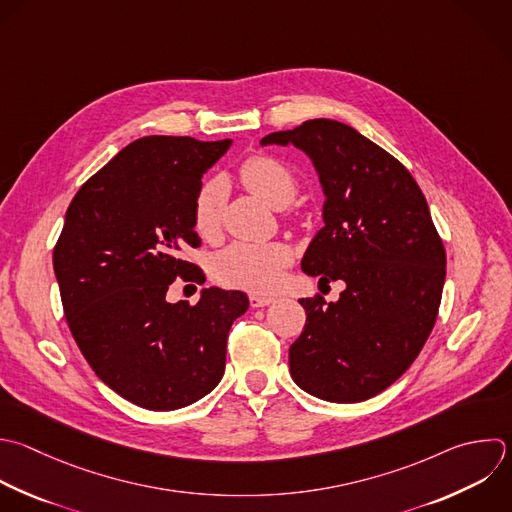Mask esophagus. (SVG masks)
<instances>
[{"mask_svg":"<svg viewBox=\"0 0 512 512\" xmlns=\"http://www.w3.org/2000/svg\"><path fill=\"white\" fill-rule=\"evenodd\" d=\"M276 298L274 296H264V294H250V306L252 308H262L272 304Z\"/></svg>","mask_w":512,"mask_h":512,"instance_id":"1","label":"esophagus"}]
</instances>
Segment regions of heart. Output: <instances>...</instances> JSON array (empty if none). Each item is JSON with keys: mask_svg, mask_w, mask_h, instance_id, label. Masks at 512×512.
<instances>
[{"mask_svg": "<svg viewBox=\"0 0 512 512\" xmlns=\"http://www.w3.org/2000/svg\"><path fill=\"white\" fill-rule=\"evenodd\" d=\"M242 184L272 208H286L296 192L298 182L292 170L276 158L254 156L240 168ZM226 188L224 182L208 180L194 200V230L210 238L220 226ZM292 248L286 242H234L212 258V276L232 288L266 292L272 290L282 270L292 262Z\"/></svg>", "mask_w": 512, "mask_h": 512, "instance_id": "b5f03b06", "label": "heart"}]
</instances>
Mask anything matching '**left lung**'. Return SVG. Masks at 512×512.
Listing matches in <instances>:
<instances>
[{"instance_id":"8db88e82","label":"left lung","mask_w":512,"mask_h":512,"mask_svg":"<svg viewBox=\"0 0 512 512\" xmlns=\"http://www.w3.org/2000/svg\"><path fill=\"white\" fill-rule=\"evenodd\" d=\"M260 144H292L312 160L324 228L302 270L318 286L346 284L336 302L298 300L306 324L290 346V374L328 402L372 398L408 370L438 314L446 254L426 198L394 156L336 120H308Z\"/></svg>"}]
</instances>
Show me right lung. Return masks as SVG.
<instances>
[{
  "mask_svg": "<svg viewBox=\"0 0 512 512\" xmlns=\"http://www.w3.org/2000/svg\"><path fill=\"white\" fill-rule=\"evenodd\" d=\"M232 140L146 136L126 146L74 196L54 248L64 314L98 378L148 410H176L216 388L240 290L202 288L198 304L166 300L180 258L200 246L194 200Z\"/></svg>",
  "mask_w": 512,
  "mask_h": 512,
  "instance_id": "add662e5",
  "label": "right lung"
}]
</instances>
